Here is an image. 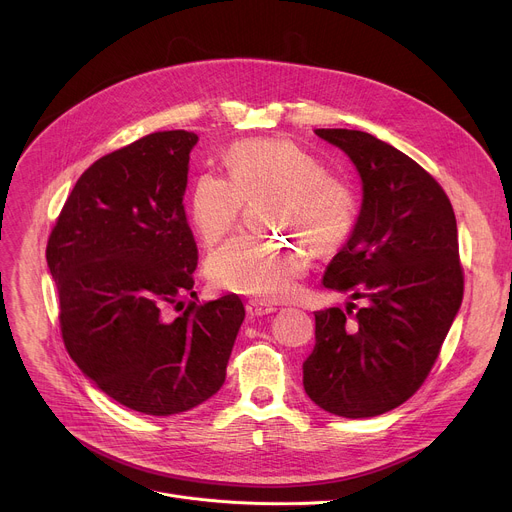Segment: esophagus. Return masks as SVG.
I'll list each match as a JSON object with an SVG mask.
<instances>
[{"mask_svg":"<svg viewBox=\"0 0 512 512\" xmlns=\"http://www.w3.org/2000/svg\"><path fill=\"white\" fill-rule=\"evenodd\" d=\"M271 312H275V306L269 304V302H263V300H249L247 302V316H251V318L267 316Z\"/></svg>","mask_w":512,"mask_h":512,"instance_id":"esophagus-1","label":"esophagus"}]
</instances>
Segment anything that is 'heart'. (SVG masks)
Returning a JSON list of instances; mask_svg holds the SVG:
<instances>
[{"instance_id": "b5f03b06", "label": "heart", "mask_w": 512, "mask_h": 512, "mask_svg": "<svg viewBox=\"0 0 512 512\" xmlns=\"http://www.w3.org/2000/svg\"><path fill=\"white\" fill-rule=\"evenodd\" d=\"M229 174L202 172L190 192V221L204 243L231 233L247 200L271 196L269 225L300 233L316 249L346 241L358 223L354 186L291 139H245L227 154ZM308 255L289 239L237 235L206 261L208 279L243 296L279 300L294 294Z\"/></svg>"}]
</instances>
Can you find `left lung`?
Listing matches in <instances>:
<instances>
[{
  "label": "left lung",
  "mask_w": 512,
  "mask_h": 512,
  "mask_svg": "<svg viewBox=\"0 0 512 512\" xmlns=\"http://www.w3.org/2000/svg\"><path fill=\"white\" fill-rule=\"evenodd\" d=\"M354 162L362 208L324 285L367 308L316 312L304 360L308 397L340 417H375L405 403L427 379L464 296L452 202L415 160L371 133L316 129Z\"/></svg>",
  "instance_id": "1"
}]
</instances>
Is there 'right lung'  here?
Wrapping results in <instances>:
<instances>
[{
    "label": "right lung",
    "mask_w": 512,
    "mask_h": 512,
    "mask_svg": "<svg viewBox=\"0 0 512 512\" xmlns=\"http://www.w3.org/2000/svg\"><path fill=\"white\" fill-rule=\"evenodd\" d=\"M192 131H156L91 164L46 245L62 342L117 403L145 415L188 411L223 387L245 318L239 296L188 302L198 249L184 192Z\"/></svg>",
    "instance_id": "obj_1"
}]
</instances>
